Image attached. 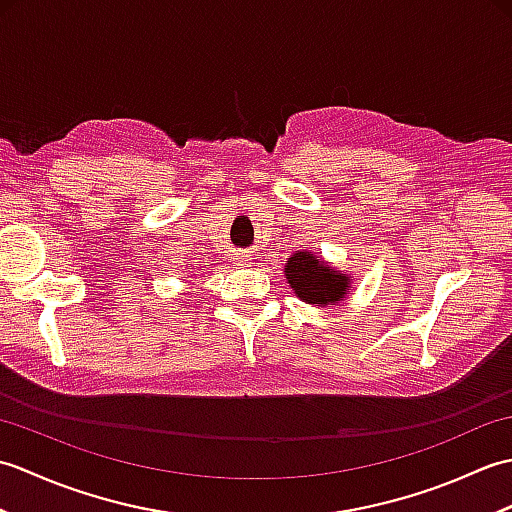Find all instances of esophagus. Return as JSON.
I'll list each match as a JSON object with an SVG mask.
<instances>
[{
	"mask_svg": "<svg viewBox=\"0 0 512 512\" xmlns=\"http://www.w3.org/2000/svg\"><path fill=\"white\" fill-rule=\"evenodd\" d=\"M253 255H250V250H237V253H233V264L235 266H250L253 264Z\"/></svg>",
	"mask_w": 512,
	"mask_h": 512,
	"instance_id": "obj_1",
	"label": "esophagus"
}]
</instances>
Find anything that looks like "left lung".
<instances>
[{
  "instance_id": "left-lung-1",
  "label": "left lung",
  "mask_w": 512,
  "mask_h": 512,
  "mask_svg": "<svg viewBox=\"0 0 512 512\" xmlns=\"http://www.w3.org/2000/svg\"><path fill=\"white\" fill-rule=\"evenodd\" d=\"M284 275L295 295L310 306H336L352 292V277L310 250H295L288 257Z\"/></svg>"
}]
</instances>
